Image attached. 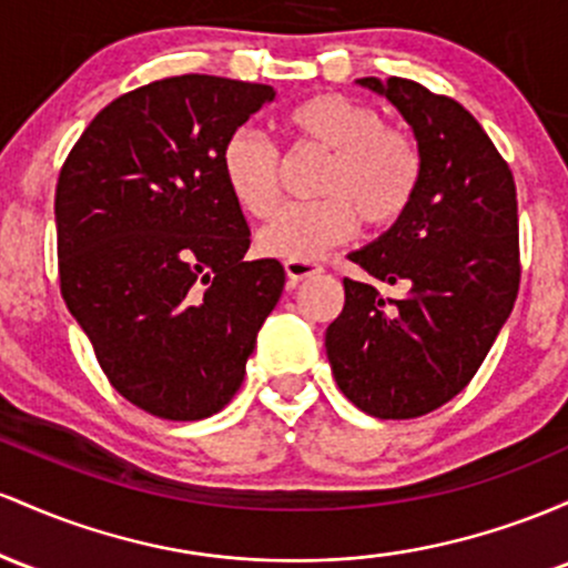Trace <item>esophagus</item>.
Returning <instances> with one entry per match:
<instances>
[{"instance_id":"esophagus-1","label":"esophagus","mask_w":568,"mask_h":568,"mask_svg":"<svg viewBox=\"0 0 568 568\" xmlns=\"http://www.w3.org/2000/svg\"><path fill=\"white\" fill-rule=\"evenodd\" d=\"M284 271H286V278H290L292 284L303 282V278H311L316 276V273H322V265L314 263V260H284Z\"/></svg>"}]
</instances>
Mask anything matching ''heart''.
Segmentation results:
<instances>
[{
  "label": "heart",
  "mask_w": 568,
  "mask_h": 568,
  "mask_svg": "<svg viewBox=\"0 0 568 568\" xmlns=\"http://www.w3.org/2000/svg\"><path fill=\"white\" fill-rule=\"evenodd\" d=\"M295 142L327 152L308 203H284L257 231L265 257L308 260L352 233L356 216L386 227L405 214L422 184V150L410 133L384 125L375 106L343 93H316L284 114ZM227 190L244 212L271 214L278 201V152L257 129L241 125L220 155Z\"/></svg>",
  "instance_id": "1"
}]
</instances>
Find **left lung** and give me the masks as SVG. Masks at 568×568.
Returning <instances> with one entry per match:
<instances>
[{"label": "left lung", "instance_id": "obj_1", "mask_svg": "<svg viewBox=\"0 0 568 568\" xmlns=\"http://www.w3.org/2000/svg\"><path fill=\"white\" fill-rule=\"evenodd\" d=\"M410 125L424 174L405 214L348 254L384 297L343 278L346 303L324 335L337 388L375 418H416L473 381L518 297V199L505 158L448 95L403 78H362Z\"/></svg>", "mask_w": 568, "mask_h": 568}]
</instances>
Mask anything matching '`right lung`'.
<instances>
[{"label": "right lung", "mask_w": 568, "mask_h": 568, "mask_svg": "<svg viewBox=\"0 0 568 568\" xmlns=\"http://www.w3.org/2000/svg\"><path fill=\"white\" fill-rule=\"evenodd\" d=\"M271 85L165 78L91 120L55 184L59 278L110 384L169 422H199L239 392L278 260H252L250 227L222 176L225 139Z\"/></svg>", "instance_id": "add662e5"}]
</instances>
